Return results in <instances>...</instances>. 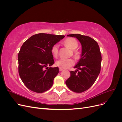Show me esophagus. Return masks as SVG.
<instances>
[{"label": "esophagus", "mask_w": 122, "mask_h": 122, "mask_svg": "<svg viewBox=\"0 0 122 122\" xmlns=\"http://www.w3.org/2000/svg\"><path fill=\"white\" fill-rule=\"evenodd\" d=\"M63 70H64L63 69L61 68H59V70H60V71H62Z\"/></svg>", "instance_id": "1"}]
</instances>
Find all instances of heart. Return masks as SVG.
<instances>
[{"instance_id": "1", "label": "heart", "mask_w": 122, "mask_h": 122, "mask_svg": "<svg viewBox=\"0 0 122 122\" xmlns=\"http://www.w3.org/2000/svg\"><path fill=\"white\" fill-rule=\"evenodd\" d=\"M65 44L71 50H75L74 51L75 56L78 55V51L75 50L78 47V43L77 40L74 38H69L66 39L65 41ZM59 46L57 44H55L51 48V52L54 57H56L58 54ZM56 65L61 68H68L73 66L75 64V61L73 59H60L55 62Z\"/></svg>"}]
</instances>
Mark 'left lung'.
<instances>
[{"mask_svg":"<svg viewBox=\"0 0 122 122\" xmlns=\"http://www.w3.org/2000/svg\"><path fill=\"white\" fill-rule=\"evenodd\" d=\"M68 36L76 38L82 46V52L79 61L71 71L70 77L66 81L68 88L75 93H82L92 86L100 72L101 54L97 42L88 36L71 34ZM78 73H76V71Z\"/></svg>","mask_w":122,"mask_h":122,"instance_id":"1","label":"left lung"}]
</instances>
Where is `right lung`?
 <instances>
[{
  "label": "right lung",
  "mask_w": 122,
  "mask_h": 122,
  "mask_svg": "<svg viewBox=\"0 0 122 122\" xmlns=\"http://www.w3.org/2000/svg\"><path fill=\"white\" fill-rule=\"evenodd\" d=\"M64 36L40 33L33 35L23 44L18 53V72L28 89L42 93L52 86L58 67H50L54 62L51 48Z\"/></svg>",
  "instance_id": "obj_1"
}]
</instances>
